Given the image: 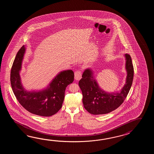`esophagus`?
Returning a JSON list of instances; mask_svg holds the SVG:
<instances>
[{"label":"esophagus","instance_id":"obj_1","mask_svg":"<svg viewBox=\"0 0 154 154\" xmlns=\"http://www.w3.org/2000/svg\"><path fill=\"white\" fill-rule=\"evenodd\" d=\"M75 79L76 80H79L82 78V72L80 70H77L75 72Z\"/></svg>","mask_w":154,"mask_h":154}]
</instances>
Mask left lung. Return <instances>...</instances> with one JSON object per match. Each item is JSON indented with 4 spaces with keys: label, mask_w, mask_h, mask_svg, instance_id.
<instances>
[{
    "label": "left lung",
    "mask_w": 154,
    "mask_h": 154,
    "mask_svg": "<svg viewBox=\"0 0 154 154\" xmlns=\"http://www.w3.org/2000/svg\"><path fill=\"white\" fill-rule=\"evenodd\" d=\"M125 69L127 72L126 82L119 92L108 93L98 86L90 69L85 70L79 85L82 94L84 108L92 115L107 114L118 108L127 97L132 85L134 68L129 54H125Z\"/></svg>",
    "instance_id": "1"
}]
</instances>
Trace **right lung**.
<instances>
[{"instance_id":"obj_1","label":"right lung","mask_w":154,"mask_h":154,"mask_svg":"<svg viewBox=\"0 0 154 154\" xmlns=\"http://www.w3.org/2000/svg\"><path fill=\"white\" fill-rule=\"evenodd\" d=\"M25 52V47L23 46L17 53L11 69L10 82L14 94L27 111L43 117L53 116L62 107L66 88L74 81V72L72 70L61 72L42 91H27L21 83L19 74Z\"/></svg>"}]
</instances>
